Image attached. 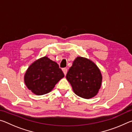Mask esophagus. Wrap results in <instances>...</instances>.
<instances>
[{"mask_svg":"<svg viewBox=\"0 0 132 132\" xmlns=\"http://www.w3.org/2000/svg\"><path fill=\"white\" fill-rule=\"evenodd\" d=\"M62 71L64 73V75H66L67 72H68V69H67V68H63L62 69Z\"/></svg>","mask_w":132,"mask_h":132,"instance_id":"34e87169","label":"esophagus"}]
</instances>
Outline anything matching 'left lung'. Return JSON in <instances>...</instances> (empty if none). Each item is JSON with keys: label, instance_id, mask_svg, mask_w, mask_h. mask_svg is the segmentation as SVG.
<instances>
[{"label": "left lung", "instance_id": "obj_1", "mask_svg": "<svg viewBox=\"0 0 132 132\" xmlns=\"http://www.w3.org/2000/svg\"><path fill=\"white\" fill-rule=\"evenodd\" d=\"M66 79L76 94L89 99L97 95L101 87L102 75L100 69L92 61L77 57L68 71Z\"/></svg>", "mask_w": 132, "mask_h": 132}]
</instances>
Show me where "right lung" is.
I'll return each instance as SVG.
<instances>
[{"mask_svg":"<svg viewBox=\"0 0 132 132\" xmlns=\"http://www.w3.org/2000/svg\"><path fill=\"white\" fill-rule=\"evenodd\" d=\"M64 77L57 63L44 56L29 66L24 76V81L29 90L36 95H44L52 90Z\"/></svg>","mask_w":132,"mask_h":132,"instance_id":"right-lung-1","label":"right lung"}]
</instances>
